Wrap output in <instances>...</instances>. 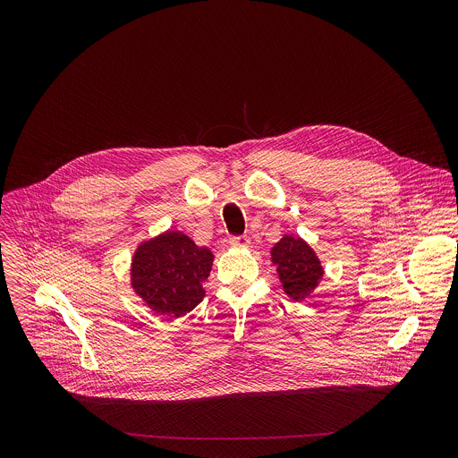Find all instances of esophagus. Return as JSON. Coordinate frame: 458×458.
Segmentation results:
<instances>
[{
    "instance_id": "1",
    "label": "esophagus",
    "mask_w": 458,
    "mask_h": 458,
    "mask_svg": "<svg viewBox=\"0 0 458 458\" xmlns=\"http://www.w3.org/2000/svg\"><path fill=\"white\" fill-rule=\"evenodd\" d=\"M230 244H232L233 248H246V246L250 244V237H246V235L232 237V239H230Z\"/></svg>"
}]
</instances>
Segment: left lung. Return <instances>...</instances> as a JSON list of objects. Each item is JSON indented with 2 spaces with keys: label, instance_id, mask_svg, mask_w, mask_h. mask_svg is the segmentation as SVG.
<instances>
[{
  "label": "left lung",
  "instance_id": "left-lung-1",
  "mask_svg": "<svg viewBox=\"0 0 458 458\" xmlns=\"http://www.w3.org/2000/svg\"><path fill=\"white\" fill-rule=\"evenodd\" d=\"M272 263L277 268L284 293L293 301H304L318 286L324 268L315 250L299 235H284L274 244Z\"/></svg>",
  "mask_w": 458,
  "mask_h": 458
}]
</instances>
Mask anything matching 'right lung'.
I'll return each mask as SVG.
<instances>
[{
    "label": "right lung",
    "instance_id": "add662e5",
    "mask_svg": "<svg viewBox=\"0 0 458 458\" xmlns=\"http://www.w3.org/2000/svg\"><path fill=\"white\" fill-rule=\"evenodd\" d=\"M212 265L210 248L198 246L179 230H168L136 248L130 284L152 311L177 318L203 301V283Z\"/></svg>",
    "mask_w": 458,
    "mask_h": 458
}]
</instances>
